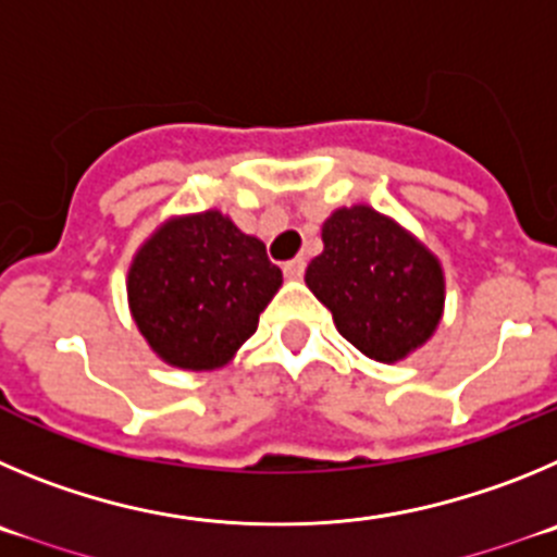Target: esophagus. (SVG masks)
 <instances>
[{"instance_id": "1", "label": "esophagus", "mask_w": 557, "mask_h": 557, "mask_svg": "<svg viewBox=\"0 0 557 557\" xmlns=\"http://www.w3.org/2000/svg\"><path fill=\"white\" fill-rule=\"evenodd\" d=\"M283 274L288 280H299L305 274V258H294V260H288V263H285L283 267Z\"/></svg>"}]
</instances>
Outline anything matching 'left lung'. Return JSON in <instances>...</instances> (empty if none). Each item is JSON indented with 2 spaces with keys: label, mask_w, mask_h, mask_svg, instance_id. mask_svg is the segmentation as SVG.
Segmentation results:
<instances>
[{
  "label": "left lung",
  "mask_w": 557,
  "mask_h": 557,
  "mask_svg": "<svg viewBox=\"0 0 557 557\" xmlns=\"http://www.w3.org/2000/svg\"><path fill=\"white\" fill-rule=\"evenodd\" d=\"M324 252L305 283L327 305L338 333L366 358L397 363L435 333L444 272L422 242L369 205L335 210L322 227Z\"/></svg>",
  "instance_id": "1"
}]
</instances>
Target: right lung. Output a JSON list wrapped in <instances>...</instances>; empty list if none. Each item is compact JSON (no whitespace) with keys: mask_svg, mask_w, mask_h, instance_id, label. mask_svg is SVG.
<instances>
[{"mask_svg":"<svg viewBox=\"0 0 557 557\" xmlns=\"http://www.w3.org/2000/svg\"><path fill=\"white\" fill-rule=\"evenodd\" d=\"M283 272L219 210L160 224L133 258L127 299L160 360L188 372L227 363L258 330Z\"/></svg>","mask_w":557,"mask_h":557,"instance_id":"obj_1","label":"right lung"}]
</instances>
